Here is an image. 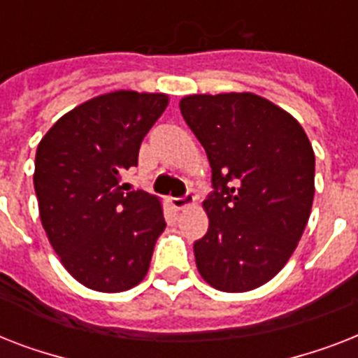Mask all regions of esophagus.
Segmentation results:
<instances>
[{"label":"esophagus","instance_id":"obj_1","mask_svg":"<svg viewBox=\"0 0 358 358\" xmlns=\"http://www.w3.org/2000/svg\"><path fill=\"white\" fill-rule=\"evenodd\" d=\"M171 204H173V208H176V210H184V208L195 204V195L185 193L184 196H173V199H171Z\"/></svg>","mask_w":358,"mask_h":358}]
</instances>
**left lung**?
<instances>
[{
    "label": "left lung",
    "mask_w": 358,
    "mask_h": 358,
    "mask_svg": "<svg viewBox=\"0 0 358 358\" xmlns=\"http://www.w3.org/2000/svg\"><path fill=\"white\" fill-rule=\"evenodd\" d=\"M180 111L212 167L210 227L193 243L199 273L221 292L258 288L289 260L310 217V141L292 115L252 92L193 94Z\"/></svg>",
    "instance_id": "obj_1"
}]
</instances>
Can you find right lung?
<instances>
[{"mask_svg": "<svg viewBox=\"0 0 358 358\" xmlns=\"http://www.w3.org/2000/svg\"><path fill=\"white\" fill-rule=\"evenodd\" d=\"M167 103L165 94H102L61 117L38 143L33 182L42 227L87 288L124 292L150 267L165 230L162 204L126 189L120 174L137 167L141 143Z\"/></svg>", "mask_w": 358, "mask_h": 358, "instance_id": "obj_1", "label": "right lung"}]
</instances>
